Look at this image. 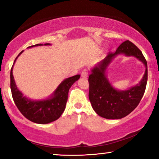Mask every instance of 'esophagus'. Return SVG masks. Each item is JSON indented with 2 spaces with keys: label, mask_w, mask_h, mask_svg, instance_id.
<instances>
[{
  "label": "esophagus",
  "mask_w": 159,
  "mask_h": 159,
  "mask_svg": "<svg viewBox=\"0 0 159 159\" xmlns=\"http://www.w3.org/2000/svg\"><path fill=\"white\" fill-rule=\"evenodd\" d=\"M88 70H87V69H84L81 72V77L84 78V79H86V78L88 77Z\"/></svg>",
  "instance_id": "esophagus-1"
}]
</instances>
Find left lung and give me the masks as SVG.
<instances>
[{"label":"left lung","instance_id":"left-lung-1","mask_svg":"<svg viewBox=\"0 0 159 159\" xmlns=\"http://www.w3.org/2000/svg\"><path fill=\"white\" fill-rule=\"evenodd\" d=\"M119 54L135 57L146 67L144 77L139 84L127 90L121 91L114 88L106 78L107 67ZM147 80V62L141 51L129 40L122 42L115 52H109L91 69L89 76V98L93 110L100 117L106 119L117 120L126 117L140 103L146 90Z\"/></svg>","mask_w":159,"mask_h":159}]
</instances>
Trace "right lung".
I'll return each instance as SVG.
<instances>
[{
    "label": "right lung",
    "mask_w": 159,
    "mask_h": 159,
    "mask_svg": "<svg viewBox=\"0 0 159 159\" xmlns=\"http://www.w3.org/2000/svg\"><path fill=\"white\" fill-rule=\"evenodd\" d=\"M42 45H50V44H37L27 48ZM23 52L24 50L21 51L16 57L13 65L18 57ZM13 65L10 75L11 90L13 101L22 115L26 119L37 124H48L57 120L66 109L69 89L76 80L80 79V75H76L62 80L52 94L47 99L33 100L24 96L21 91L17 88L13 75Z\"/></svg>",
    "instance_id": "right-lung-1"
}]
</instances>
